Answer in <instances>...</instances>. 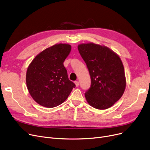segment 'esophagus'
Masks as SVG:
<instances>
[{
    "label": "esophagus",
    "mask_w": 150,
    "mask_h": 150,
    "mask_svg": "<svg viewBox=\"0 0 150 150\" xmlns=\"http://www.w3.org/2000/svg\"><path fill=\"white\" fill-rule=\"evenodd\" d=\"M75 84L76 86H79V84H80V83H79V81H75Z\"/></svg>",
    "instance_id": "34e87169"
}]
</instances>
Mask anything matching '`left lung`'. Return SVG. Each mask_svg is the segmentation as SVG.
I'll list each match as a JSON object with an SVG mask.
<instances>
[{
  "label": "left lung",
  "mask_w": 150,
  "mask_h": 150,
  "mask_svg": "<svg viewBox=\"0 0 150 150\" xmlns=\"http://www.w3.org/2000/svg\"><path fill=\"white\" fill-rule=\"evenodd\" d=\"M91 76V84L84 94L89 105L105 110L113 105L126 88L123 64L119 56L107 47L93 43L78 46Z\"/></svg>",
  "instance_id": "1"
}]
</instances>
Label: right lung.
<instances>
[{
	"label": "right lung",
	"mask_w": 150,
	"mask_h": 150,
	"mask_svg": "<svg viewBox=\"0 0 150 150\" xmlns=\"http://www.w3.org/2000/svg\"><path fill=\"white\" fill-rule=\"evenodd\" d=\"M69 44H56L35 56L27 70L26 84L39 105L53 108L67 99L75 84L69 80L64 62L69 54Z\"/></svg>",
	"instance_id": "right-lung-1"
}]
</instances>
